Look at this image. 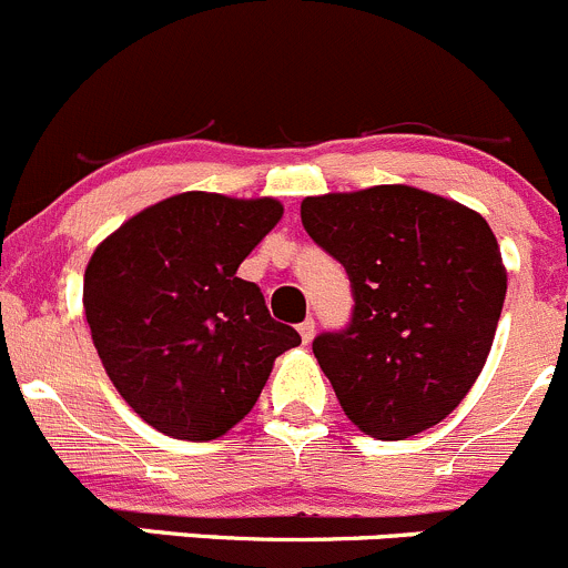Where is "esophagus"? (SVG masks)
Segmentation results:
<instances>
[{"label":"esophagus","mask_w":568,"mask_h":568,"mask_svg":"<svg viewBox=\"0 0 568 568\" xmlns=\"http://www.w3.org/2000/svg\"><path fill=\"white\" fill-rule=\"evenodd\" d=\"M314 328H317V325H314L312 317L303 320V323L297 325V331H301V339H303V342H312V339H314Z\"/></svg>","instance_id":"esophagus-1"}]
</instances>
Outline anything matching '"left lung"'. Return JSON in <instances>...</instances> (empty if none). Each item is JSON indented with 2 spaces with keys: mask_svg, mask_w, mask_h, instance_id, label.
<instances>
[{
  "mask_svg": "<svg viewBox=\"0 0 568 568\" xmlns=\"http://www.w3.org/2000/svg\"><path fill=\"white\" fill-rule=\"evenodd\" d=\"M301 221L351 278L347 325L312 342L345 414L384 442L434 428L473 389L503 312L488 223L406 184L306 199Z\"/></svg>",
  "mask_w": 568,
  "mask_h": 568,
  "instance_id": "obj_1",
  "label": "left lung"
}]
</instances>
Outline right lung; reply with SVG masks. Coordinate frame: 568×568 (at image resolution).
<instances>
[{
  "label": "right lung",
  "mask_w": 568,
  "mask_h": 568,
  "mask_svg": "<svg viewBox=\"0 0 568 568\" xmlns=\"http://www.w3.org/2000/svg\"><path fill=\"white\" fill-rule=\"evenodd\" d=\"M273 199L182 193L149 206L93 251L85 317L106 375L160 434L210 442L254 408L273 362L301 345L245 256L282 221Z\"/></svg>",
  "instance_id": "1"
}]
</instances>
